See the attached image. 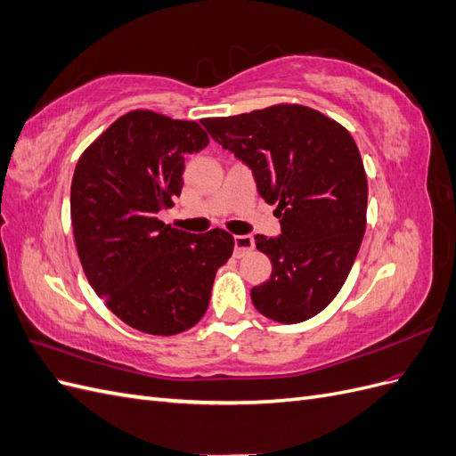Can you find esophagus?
Returning a JSON list of instances; mask_svg holds the SVG:
<instances>
[{
  "label": "esophagus",
  "instance_id": "obj_1",
  "mask_svg": "<svg viewBox=\"0 0 456 456\" xmlns=\"http://www.w3.org/2000/svg\"><path fill=\"white\" fill-rule=\"evenodd\" d=\"M255 247V240L251 236H233V255L238 258Z\"/></svg>",
  "mask_w": 456,
  "mask_h": 456
}]
</instances>
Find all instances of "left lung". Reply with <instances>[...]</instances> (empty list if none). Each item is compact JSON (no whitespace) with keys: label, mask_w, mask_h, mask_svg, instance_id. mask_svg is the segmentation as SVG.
Returning <instances> with one entry per match:
<instances>
[{"label":"left lung","mask_w":456,"mask_h":456,"mask_svg":"<svg viewBox=\"0 0 456 456\" xmlns=\"http://www.w3.org/2000/svg\"><path fill=\"white\" fill-rule=\"evenodd\" d=\"M201 123L278 205L280 236H255L272 260L270 280L251 289L255 308L280 323L310 320L338 295L365 233L367 176L352 134L300 104Z\"/></svg>","instance_id":"left-lung-1"}]
</instances>
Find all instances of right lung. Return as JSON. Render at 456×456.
<instances>
[{"mask_svg":"<svg viewBox=\"0 0 456 456\" xmlns=\"http://www.w3.org/2000/svg\"><path fill=\"white\" fill-rule=\"evenodd\" d=\"M207 144L196 121L134 110L76 165L70 213L81 266L106 306L148 335L194 327L233 251L224 230L190 233L158 218L181 196L184 156Z\"/></svg>","mask_w":456,"mask_h":456,"instance_id":"right-lung-1","label":"right lung"}]
</instances>
